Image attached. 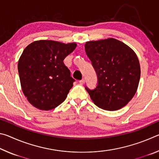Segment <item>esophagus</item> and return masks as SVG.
I'll list each match as a JSON object with an SVG mask.
<instances>
[{"instance_id": "34e87169", "label": "esophagus", "mask_w": 159, "mask_h": 159, "mask_svg": "<svg viewBox=\"0 0 159 159\" xmlns=\"http://www.w3.org/2000/svg\"><path fill=\"white\" fill-rule=\"evenodd\" d=\"M85 79H83L82 80H80V81H79V83H80V84H81V85H83V84H84L85 83Z\"/></svg>"}]
</instances>
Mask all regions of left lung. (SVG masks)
I'll return each instance as SVG.
<instances>
[{
	"mask_svg": "<svg viewBox=\"0 0 159 159\" xmlns=\"http://www.w3.org/2000/svg\"><path fill=\"white\" fill-rule=\"evenodd\" d=\"M85 50L98 76L95 89L85 87L94 104L107 111L125 107L136 93L140 79L135 52L112 38L86 42Z\"/></svg>",
	"mask_w": 159,
	"mask_h": 159,
	"instance_id": "8db88e82",
	"label": "left lung"
}]
</instances>
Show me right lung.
<instances>
[{
  "mask_svg": "<svg viewBox=\"0 0 159 159\" xmlns=\"http://www.w3.org/2000/svg\"><path fill=\"white\" fill-rule=\"evenodd\" d=\"M76 43L41 40L29 44L18 61L21 89L27 100L41 110H51L65 100L75 80L63 60Z\"/></svg>",
  "mask_w": 159,
  "mask_h": 159,
  "instance_id": "1",
  "label": "right lung"
}]
</instances>
